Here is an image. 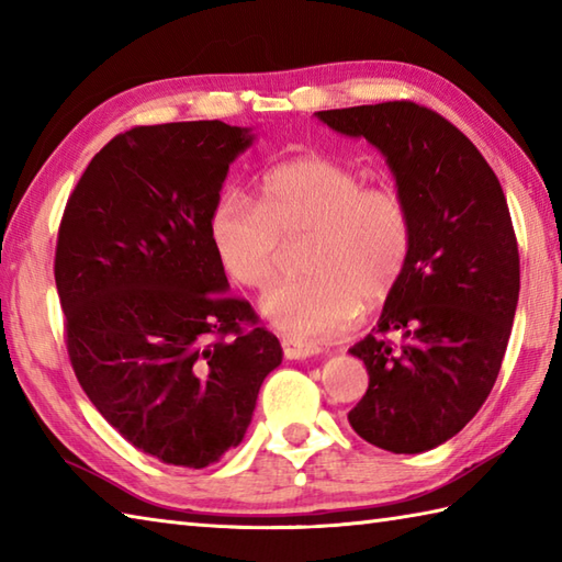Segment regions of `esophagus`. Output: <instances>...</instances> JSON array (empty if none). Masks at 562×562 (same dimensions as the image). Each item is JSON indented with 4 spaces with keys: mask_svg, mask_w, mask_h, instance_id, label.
I'll list each match as a JSON object with an SVG mask.
<instances>
[{
    "mask_svg": "<svg viewBox=\"0 0 562 562\" xmlns=\"http://www.w3.org/2000/svg\"><path fill=\"white\" fill-rule=\"evenodd\" d=\"M282 352L288 360H306V357L318 355L321 348L314 342H304L296 338H282Z\"/></svg>",
    "mask_w": 562,
    "mask_h": 562,
    "instance_id": "esophagus-1",
    "label": "esophagus"
}]
</instances>
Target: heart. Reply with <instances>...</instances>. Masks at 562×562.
Masks as SVG:
<instances>
[{"instance_id":"obj_1","label":"heart","mask_w":562,"mask_h":562,"mask_svg":"<svg viewBox=\"0 0 562 562\" xmlns=\"http://www.w3.org/2000/svg\"><path fill=\"white\" fill-rule=\"evenodd\" d=\"M258 202L222 190L207 217L220 266L248 290H266L284 244L306 238L302 280L272 288L260 312L296 338H326L364 306L386 300L413 248L408 200L393 186H364L360 171L308 154L262 171Z\"/></svg>"}]
</instances>
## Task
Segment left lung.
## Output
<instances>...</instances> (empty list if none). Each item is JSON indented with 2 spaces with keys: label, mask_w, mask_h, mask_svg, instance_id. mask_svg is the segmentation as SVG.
Wrapping results in <instances>:
<instances>
[{
  "label": "left lung",
  "mask_w": 562,
  "mask_h": 562,
  "mask_svg": "<svg viewBox=\"0 0 562 562\" xmlns=\"http://www.w3.org/2000/svg\"><path fill=\"white\" fill-rule=\"evenodd\" d=\"M316 115L381 149L413 214L403 278L376 328L350 350L369 386L348 420L379 449H435L491 396L515 321L519 248L503 186L473 142L427 105L386 101Z\"/></svg>",
  "instance_id": "1"
}]
</instances>
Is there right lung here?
I'll use <instances>...</instances> for the list:
<instances>
[{
  "label": "right lung",
  "mask_w": 562,
  "mask_h": 562,
  "mask_svg": "<svg viewBox=\"0 0 562 562\" xmlns=\"http://www.w3.org/2000/svg\"><path fill=\"white\" fill-rule=\"evenodd\" d=\"M250 133L222 121L115 135L71 190L55 284L71 369L130 445L205 469L244 439L280 340L226 294L207 217Z\"/></svg>",
  "instance_id": "obj_1"
}]
</instances>
